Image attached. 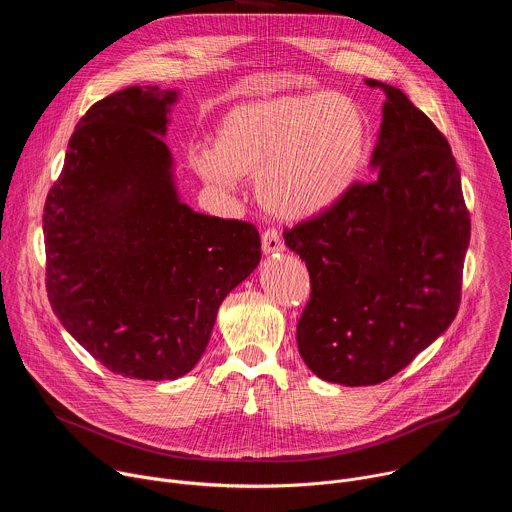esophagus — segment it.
Masks as SVG:
<instances>
[{
  "mask_svg": "<svg viewBox=\"0 0 512 512\" xmlns=\"http://www.w3.org/2000/svg\"><path fill=\"white\" fill-rule=\"evenodd\" d=\"M261 249L265 255H273V253H281L283 251V243L277 235L275 229H267L261 237Z\"/></svg>",
  "mask_w": 512,
  "mask_h": 512,
  "instance_id": "1",
  "label": "esophagus"
}]
</instances>
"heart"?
Returning <instances> with one entry per match:
<instances>
[{
	"label": "heart",
	"mask_w": 512,
	"mask_h": 512,
	"mask_svg": "<svg viewBox=\"0 0 512 512\" xmlns=\"http://www.w3.org/2000/svg\"><path fill=\"white\" fill-rule=\"evenodd\" d=\"M362 107L342 93L308 91L233 105L218 119L214 143L186 150L192 172L235 190L255 172V198L273 218L302 223L336 206L369 156Z\"/></svg>",
	"instance_id": "obj_1"
}]
</instances>
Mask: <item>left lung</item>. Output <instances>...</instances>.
<instances>
[{
    "mask_svg": "<svg viewBox=\"0 0 512 512\" xmlns=\"http://www.w3.org/2000/svg\"><path fill=\"white\" fill-rule=\"evenodd\" d=\"M377 178L283 233L306 261L312 296L298 322L308 369L344 387L377 385L440 338L460 306L470 214L446 137L381 81Z\"/></svg>",
    "mask_w": 512,
    "mask_h": 512,
    "instance_id": "1",
    "label": "left lung"
}]
</instances>
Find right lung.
<instances>
[{
  "mask_svg": "<svg viewBox=\"0 0 512 512\" xmlns=\"http://www.w3.org/2000/svg\"><path fill=\"white\" fill-rule=\"evenodd\" d=\"M180 91L129 87L95 103L44 206L52 312L109 371L174 381L206 350L216 312L259 265L251 223L180 200L164 143Z\"/></svg>",
  "mask_w": 512,
  "mask_h": 512,
  "instance_id": "right-lung-1",
  "label": "right lung"
}]
</instances>
